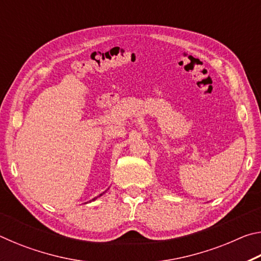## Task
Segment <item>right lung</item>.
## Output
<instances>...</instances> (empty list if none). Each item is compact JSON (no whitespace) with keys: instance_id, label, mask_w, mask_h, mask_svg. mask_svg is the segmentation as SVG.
Returning <instances> with one entry per match:
<instances>
[{"instance_id":"right-lung-1","label":"right lung","mask_w":261,"mask_h":261,"mask_svg":"<svg viewBox=\"0 0 261 261\" xmlns=\"http://www.w3.org/2000/svg\"><path fill=\"white\" fill-rule=\"evenodd\" d=\"M101 196H102V193H101V194H99V196H98V197H101ZM98 197H95V198H93V199H92V200H95V199H96V198H98Z\"/></svg>"}]
</instances>
